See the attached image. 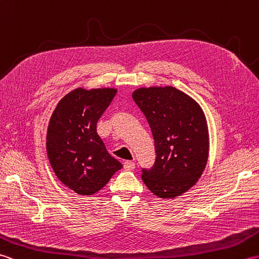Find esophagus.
<instances>
[{"label": "esophagus", "mask_w": 259, "mask_h": 259, "mask_svg": "<svg viewBox=\"0 0 259 259\" xmlns=\"http://www.w3.org/2000/svg\"><path fill=\"white\" fill-rule=\"evenodd\" d=\"M123 168H124L125 170H135L136 164H135V162H133V161H124V162H123Z\"/></svg>", "instance_id": "esophagus-1"}]
</instances>
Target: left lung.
<instances>
[{
  "instance_id": "1",
  "label": "left lung",
  "mask_w": 259,
  "mask_h": 259,
  "mask_svg": "<svg viewBox=\"0 0 259 259\" xmlns=\"http://www.w3.org/2000/svg\"><path fill=\"white\" fill-rule=\"evenodd\" d=\"M155 141L156 160L141 178L160 198H175L194 186L206 167L209 135L194 99L174 87L140 88L133 93Z\"/></svg>"
}]
</instances>
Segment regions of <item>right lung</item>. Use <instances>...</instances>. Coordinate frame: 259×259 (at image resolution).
Masks as SVG:
<instances>
[{
  "mask_svg": "<svg viewBox=\"0 0 259 259\" xmlns=\"http://www.w3.org/2000/svg\"><path fill=\"white\" fill-rule=\"evenodd\" d=\"M117 90L75 89L63 97L52 113L47 134V152L54 174L79 195L102 189L122 168L110 156L97 134V122Z\"/></svg>",
  "mask_w": 259,
  "mask_h": 259,
  "instance_id": "right-lung-1",
  "label": "right lung"
}]
</instances>
